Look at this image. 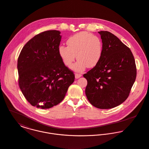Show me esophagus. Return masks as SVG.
Masks as SVG:
<instances>
[{"instance_id": "obj_1", "label": "esophagus", "mask_w": 149, "mask_h": 149, "mask_svg": "<svg viewBox=\"0 0 149 149\" xmlns=\"http://www.w3.org/2000/svg\"><path fill=\"white\" fill-rule=\"evenodd\" d=\"M81 74H80V73H75V78L76 79H79L80 78V77H81Z\"/></svg>"}]
</instances>
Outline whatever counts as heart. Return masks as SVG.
Masks as SVG:
<instances>
[{
	"label": "heart",
	"mask_w": 149,
	"mask_h": 149,
	"mask_svg": "<svg viewBox=\"0 0 149 149\" xmlns=\"http://www.w3.org/2000/svg\"><path fill=\"white\" fill-rule=\"evenodd\" d=\"M68 47L60 46L59 55L65 65L70 67L76 58L78 61L72 66L76 72H83L87 67H95L101 58L103 43L98 36L88 32H80L66 41Z\"/></svg>",
	"instance_id": "b5f03b06"
}]
</instances>
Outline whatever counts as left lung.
Segmentation results:
<instances>
[{
  "label": "left lung",
  "mask_w": 149,
  "mask_h": 149,
  "mask_svg": "<svg viewBox=\"0 0 149 149\" xmlns=\"http://www.w3.org/2000/svg\"><path fill=\"white\" fill-rule=\"evenodd\" d=\"M103 43L99 63L83 75L87 80L86 95L94 106L107 109L123 103L136 77L131 50L108 31L98 32Z\"/></svg>",
  "instance_id": "obj_1"
}]
</instances>
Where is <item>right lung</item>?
<instances>
[{
	"mask_svg": "<svg viewBox=\"0 0 149 149\" xmlns=\"http://www.w3.org/2000/svg\"><path fill=\"white\" fill-rule=\"evenodd\" d=\"M61 32H42L24 46L18 58V84L26 99L33 106L49 109L65 98L74 74L62 61L58 49Z\"/></svg>",
	"mask_w": 149,
	"mask_h": 149,
	"instance_id": "obj_1",
	"label": "right lung"
}]
</instances>
